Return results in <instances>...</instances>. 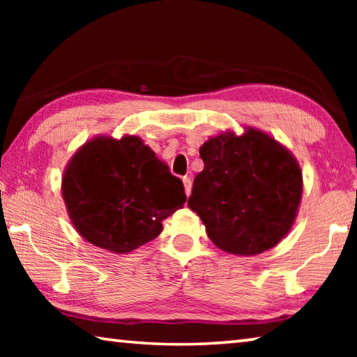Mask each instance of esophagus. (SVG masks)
Segmentation results:
<instances>
[{"label": "esophagus", "mask_w": 357, "mask_h": 357, "mask_svg": "<svg viewBox=\"0 0 357 357\" xmlns=\"http://www.w3.org/2000/svg\"><path fill=\"white\" fill-rule=\"evenodd\" d=\"M183 183H184L185 195L189 197V195H190V192H192V179H190V178H187V176H184V178H183Z\"/></svg>", "instance_id": "obj_1"}]
</instances>
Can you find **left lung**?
Returning <instances> with one entry per match:
<instances>
[{"instance_id": "left-lung-1", "label": "left lung", "mask_w": 357, "mask_h": 357, "mask_svg": "<svg viewBox=\"0 0 357 357\" xmlns=\"http://www.w3.org/2000/svg\"><path fill=\"white\" fill-rule=\"evenodd\" d=\"M204 164L193 179L189 208L209 239L233 255H257L291 228L302 173L288 151L263 132L222 134L200 148Z\"/></svg>"}]
</instances>
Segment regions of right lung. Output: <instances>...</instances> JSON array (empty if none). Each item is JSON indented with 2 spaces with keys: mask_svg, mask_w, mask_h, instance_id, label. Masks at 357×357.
Returning a JSON list of instances; mask_svg holds the SVG:
<instances>
[{
  "mask_svg": "<svg viewBox=\"0 0 357 357\" xmlns=\"http://www.w3.org/2000/svg\"><path fill=\"white\" fill-rule=\"evenodd\" d=\"M63 197L77 231L114 253L159 236L162 220L187 200L183 181L138 137L84 144L64 173Z\"/></svg>",
  "mask_w": 357,
  "mask_h": 357,
  "instance_id": "1",
  "label": "right lung"
}]
</instances>
